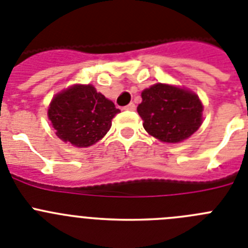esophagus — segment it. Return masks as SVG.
<instances>
[{
  "instance_id": "34e87169",
  "label": "esophagus",
  "mask_w": 248,
  "mask_h": 248,
  "mask_svg": "<svg viewBox=\"0 0 248 248\" xmlns=\"http://www.w3.org/2000/svg\"><path fill=\"white\" fill-rule=\"evenodd\" d=\"M124 109H126V110H135V104L134 103H130V104H128Z\"/></svg>"
}]
</instances>
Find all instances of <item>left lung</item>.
Segmentation results:
<instances>
[{
    "label": "left lung",
    "instance_id": "left-lung-1",
    "mask_svg": "<svg viewBox=\"0 0 248 248\" xmlns=\"http://www.w3.org/2000/svg\"><path fill=\"white\" fill-rule=\"evenodd\" d=\"M138 113L151 137L164 143H180L202 124V103L191 91L156 83L141 92Z\"/></svg>",
    "mask_w": 248,
    "mask_h": 248
}]
</instances>
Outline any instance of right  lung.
Wrapping results in <instances>:
<instances>
[{
	"label": "right lung",
	"mask_w": 248,
	"mask_h": 248,
	"mask_svg": "<svg viewBox=\"0 0 248 248\" xmlns=\"http://www.w3.org/2000/svg\"><path fill=\"white\" fill-rule=\"evenodd\" d=\"M119 109L93 85L76 84L56 94L48 108L56 135L64 143L87 148L109 131Z\"/></svg>",
	"instance_id": "right-lung-1"
}]
</instances>
